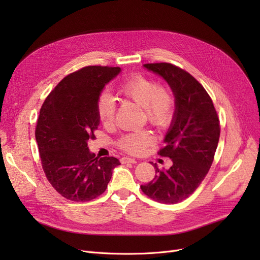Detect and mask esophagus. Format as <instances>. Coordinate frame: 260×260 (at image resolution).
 <instances>
[{
	"instance_id": "esophagus-1",
	"label": "esophagus",
	"mask_w": 260,
	"mask_h": 260,
	"mask_svg": "<svg viewBox=\"0 0 260 260\" xmlns=\"http://www.w3.org/2000/svg\"><path fill=\"white\" fill-rule=\"evenodd\" d=\"M121 164H136L137 160L135 158H130V157H122L120 159Z\"/></svg>"
}]
</instances>
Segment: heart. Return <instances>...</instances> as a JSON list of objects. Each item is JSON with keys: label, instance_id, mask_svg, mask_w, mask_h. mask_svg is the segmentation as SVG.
Returning a JSON list of instances; mask_svg holds the SVG:
<instances>
[{"label": "heart", "instance_id": "b5f03b06", "mask_svg": "<svg viewBox=\"0 0 260 260\" xmlns=\"http://www.w3.org/2000/svg\"><path fill=\"white\" fill-rule=\"evenodd\" d=\"M121 95L137 105L144 108L147 121L159 130L168 129L176 115V101L169 89L158 85L151 78L135 75L128 78L120 86ZM96 112L100 121L104 125H111L115 120L116 105L112 96L102 93L96 102ZM155 142L153 132L146 129L125 133L118 140L121 151L140 155Z\"/></svg>", "mask_w": 260, "mask_h": 260}]
</instances>
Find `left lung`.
<instances>
[{"label":"left lung","mask_w":260,"mask_h":260,"mask_svg":"<svg viewBox=\"0 0 260 260\" xmlns=\"http://www.w3.org/2000/svg\"><path fill=\"white\" fill-rule=\"evenodd\" d=\"M168 82L176 98V115L158 155L169 157L168 169L155 167V177L141 190L162 204L187 199L208 174L220 137V121L204 86L182 68L170 62L144 64Z\"/></svg>","instance_id":"obj_1"}]
</instances>
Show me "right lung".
Wrapping results in <instances>:
<instances>
[{"label":"right lung","mask_w":260,"mask_h":260,"mask_svg":"<svg viewBox=\"0 0 260 260\" xmlns=\"http://www.w3.org/2000/svg\"><path fill=\"white\" fill-rule=\"evenodd\" d=\"M120 67L86 66L69 74L45 99L40 109L36 140L46 179L62 198L89 202L103 194L115 157H95L88 141L100 124L96 102L105 84Z\"/></svg>","instance_id":"obj_1"}]
</instances>
